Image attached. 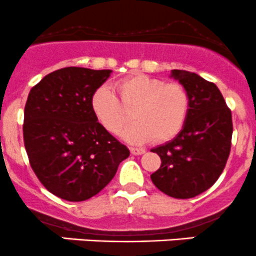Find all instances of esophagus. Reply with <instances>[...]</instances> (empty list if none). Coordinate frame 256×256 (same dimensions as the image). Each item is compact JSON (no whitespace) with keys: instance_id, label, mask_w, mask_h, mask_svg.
I'll return each mask as SVG.
<instances>
[{"instance_id":"obj_1","label":"esophagus","mask_w":256,"mask_h":256,"mask_svg":"<svg viewBox=\"0 0 256 256\" xmlns=\"http://www.w3.org/2000/svg\"><path fill=\"white\" fill-rule=\"evenodd\" d=\"M130 153L134 154V156H142L143 153H146V149L143 148H134V146H132L130 148Z\"/></svg>"}]
</instances>
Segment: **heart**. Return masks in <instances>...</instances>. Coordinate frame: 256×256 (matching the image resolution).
Instances as JSON below:
<instances>
[{"instance_id":"heart-1","label":"heart","mask_w":256,"mask_h":256,"mask_svg":"<svg viewBox=\"0 0 256 256\" xmlns=\"http://www.w3.org/2000/svg\"><path fill=\"white\" fill-rule=\"evenodd\" d=\"M117 90L120 102L107 84L100 86L90 98L96 118L110 133H118L127 124L130 110L136 122L123 130L122 136L134 144L170 140L186 124L190 96L180 83L136 74L120 80Z\"/></svg>"}]
</instances>
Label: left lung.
Returning a JSON list of instances; mask_svg holds the SVG:
<instances>
[{"label": "left lung", "mask_w": 256, "mask_h": 256, "mask_svg": "<svg viewBox=\"0 0 256 256\" xmlns=\"http://www.w3.org/2000/svg\"><path fill=\"white\" fill-rule=\"evenodd\" d=\"M170 77L188 90L190 110L173 140L152 149L162 164L150 179L172 198H194L208 190L224 170L232 146V112L214 83L182 70H172Z\"/></svg>", "instance_id": "obj_1"}]
</instances>
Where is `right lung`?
Wrapping results in <instances>:
<instances>
[{
	"mask_svg": "<svg viewBox=\"0 0 256 256\" xmlns=\"http://www.w3.org/2000/svg\"><path fill=\"white\" fill-rule=\"evenodd\" d=\"M110 73L60 68L30 90L24 107V148L37 178L58 198H92L129 156V149L108 133L90 107L93 92Z\"/></svg>",
	"mask_w": 256,
	"mask_h": 256,
	"instance_id": "obj_1",
	"label": "right lung"
}]
</instances>
